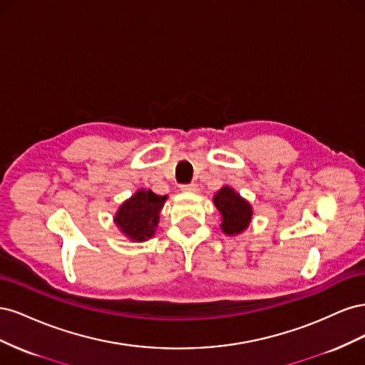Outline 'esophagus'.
Here are the masks:
<instances>
[{"label":"esophagus","mask_w":365,"mask_h":365,"mask_svg":"<svg viewBox=\"0 0 365 365\" xmlns=\"http://www.w3.org/2000/svg\"><path fill=\"white\" fill-rule=\"evenodd\" d=\"M181 190L187 193H196L200 189H197L196 184H185V185H181Z\"/></svg>","instance_id":"esophagus-1"}]
</instances>
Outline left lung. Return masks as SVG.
<instances>
[{"label": "left lung", "instance_id": "obj_1", "mask_svg": "<svg viewBox=\"0 0 365 365\" xmlns=\"http://www.w3.org/2000/svg\"><path fill=\"white\" fill-rule=\"evenodd\" d=\"M213 204L220 213V230L227 236H237L250 227L252 205L233 187L222 185L213 196Z\"/></svg>", "mask_w": 365, "mask_h": 365}]
</instances>
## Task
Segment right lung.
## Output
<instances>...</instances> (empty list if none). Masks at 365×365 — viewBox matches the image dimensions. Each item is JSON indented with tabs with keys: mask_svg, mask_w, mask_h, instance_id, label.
Listing matches in <instances>:
<instances>
[{
	"mask_svg": "<svg viewBox=\"0 0 365 365\" xmlns=\"http://www.w3.org/2000/svg\"><path fill=\"white\" fill-rule=\"evenodd\" d=\"M168 197V195L160 196L152 190L138 189L118 207L114 224L130 242H146L155 236L160 213Z\"/></svg>",
	"mask_w": 365,
	"mask_h": 365,
	"instance_id": "obj_1",
	"label": "right lung"
}]
</instances>
